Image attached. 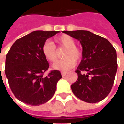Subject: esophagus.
Here are the masks:
<instances>
[{
  "instance_id": "34e87169",
  "label": "esophagus",
  "mask_w": 124,
  "mask_h": 124,
  "mask_svg": "<svg viewBox=\"0 0 124 124\" xmlns=\"http://www.w3.org/2000/svg\"><path fill=\"white\" fill-rule=\"evenodd\" d=\"M67 74V73L66 72H61V74H62V77H64V76H65V75H66Z\"/></svg>"
}]
</instances>
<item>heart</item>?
<instances>
[{"label":"heart","instance_id":"b5f03b06","mask_svg":"<svg viewBox=\"0 0 124 124\" xmlns=\"http://www.w3.org/2000/svg\"><path fill=\"white\" fill-rule=\"evenodd\" d=\"M55 42L59 48H65L62 54L64 60L54 63L52 67L54 70L67 72L76 64V62H79L82 57V50L75 45L74 39L67 35H62L55 39ZM42 52L45 58L50 62L57 61L58 53L55 46L51 42H45L42 47Z\"/></svg>","mask_w":124,"mask_h":124}]
</instances>
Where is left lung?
Returning <instances> with one entry per match:
<instances>
[{"mask_svg":"<svg viewBox=\"0 0 124 124\" xmlns=\"http://www.w3.org/2000/svg\"><path fill=\"white\" fill-rule=\"evenodd\" d=\"M63 32L80 41L82 46V59L75 71L78 79L71 86L74 94L88 103L103 100L110 93L117 72L116 51L108 40L89 31Z\"/></svg>","mask_w":124,"mask_h":124,"instance_id":"left-lung-1","label":"left lung"}]
</instances>
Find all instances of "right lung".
<instances>
[{
	"label": "right lung",
	"instance_id": "obj_1",
	"mask_svg": "<svg viewBox=\"0 0 124 124\" xmlns=\"http://www.w3.org/2000/svg\"><path fill=\"white\" fill-rule=\"evenodd\" d=\"M59 31L36 30L17 39L6 58L5 73L13 94L22 102L39 106L55 93L62 78L60 71L52 70L44 77L49 63L42 52L43 44Z\"/></svg>",
	"mask_w": 124,
	"mask_h": 124
}]
</instances>
